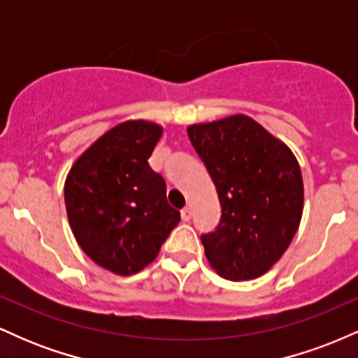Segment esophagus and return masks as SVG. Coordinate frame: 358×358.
<instances>
[{"instance_id": "obj_1", "label": "esophagus", "mask_w": 358, "mask_h": 358, "mask_svg": "<svg viewBox=\"0 0 358 358\" xmlns=\"http://www.w3.org/2000/svg\"><path fill=\"white\" fill-rule=\"evenodd\" d=\"M182 219L185 222H188V220L192 219V207H188V205H187V207L183 208V210H182Z\"/></svg>"}]
</instances>
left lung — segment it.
Wrapping results in <instances>:
<instances>
[{"label": "left lung", "mask_w": 358, "mask_h": 358, "mask_svg": "<svg viewBox=\"0 0 358 358\" xmlns=\"http://www.w3.org/2000/svg\"><path fill=\"white\" fill-rule=\"evenodd\" d=\"M219 193L222 217L203 234L208 262L232 281L259 278L281 259L303 213L301 170L285 143L244 114L187 129Z\"/></svg>", "instance_id": "left-lung-1"}]
</instances>
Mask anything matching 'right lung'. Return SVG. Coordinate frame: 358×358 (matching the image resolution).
<instances>
[{
	"label": "right lung",
	"instance_id": "obj_1",
	"mask_svg": "<svg viewBox=\"0 0 358 358\" xmlns=\"http://www.w3.org/2000/svg\"><path fill=\"white\" fill-rule=\"evenodd\" d=\"M163 127L126 121L94 143L65 180V207L77 242L101 268L129 276L158 256L180 222L163 176L148 158Z\"/></svg>",
	"mask_w": 358,
	"mask_h": 358
}]
</instances>
